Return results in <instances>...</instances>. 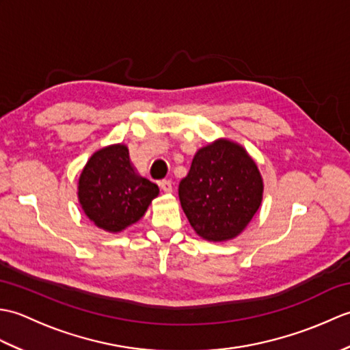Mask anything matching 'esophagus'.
<instances>
[{
    "mask_svg": "<svg viewBox=\"0 0 350 350\" xmlns=\"http://www.w3.org/2000/svg\"><path fill=\"white\" fill-rule=\"evenodd\" d=\"M159 185H161V189L163 192H167V194H170V192L173 191V183H171V180H162Z\"/></svg>",
    "mask_w": 350,
    "mask_h": 350,
    "instance_id": "esophagus-1",
    "label": "esophagus"
}]
</instances>
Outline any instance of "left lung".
Returning <instances> with one entry per match:
<instances>
[{
  "mask_svg": "<svg viewBox=\"0 0 350 350\" xmlns=\"http://www.w3.org/2000/svg\"><path fill=\"white\" fill-rule=\"evenodd\" d=\"M179 198L198 236L230 241L243 232L262 204L263 179L242 146L217 139L196 153L179 183Z\"/></svg>",
  "mask_w": 350,
  "mask_h": 350,
  "instance_id": "obj_1",
  "label": "left lung"
}]
</instances>
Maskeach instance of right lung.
Instances as JSON below:
<instances>
[{
	"label": "right lung",
	"instance_id": "obj_1",
	"mask_svg": "<svg viewBox=\"0 0 350 350\" xmlns=\"http://www.w3.org/2000/svg\"><path fill=\"white\" fill-rule=\"evenodd\" d=\"M158 194V185L133 168L124 144L93 153L78 182V200L84 213L94 226L109 233L135 224Z\"/></svg>",
	"mask_w": 350,
	"mask_h": 350
}]
</instances>
